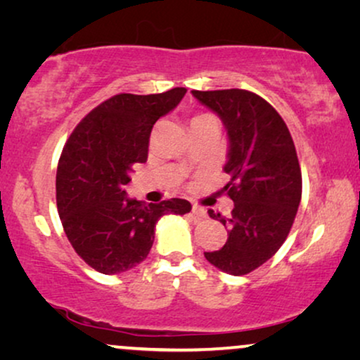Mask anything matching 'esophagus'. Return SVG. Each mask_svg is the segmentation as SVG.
Segmentation results:
<instances>
[{
	"mask_svg": "<svg viewBox=\"0 0 360 360\" xmlns=\"http://www.w3.org/2000/svg\"><path fill=\"white\" fill-rule=\"evenodd\" d=\"M191 213H193L195 216H198V218H206V210L201 208V206H198V205H193Z\"/></svg>",
	"mask_w": 360,
	"mask_h": 360,
	"instance_id": "1",
	"label": "esophagus"
}]
</instances>
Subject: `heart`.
I'll return each mask as SVG.
<instances>
[{"label":"heart","mask_w":360,"mask_h":360,"mask_svg":"<svg viewBox=\"0 0 360 360\" xmlns=\"http://www.w3.org/2000/svg\"><path fill=\"white\" fill-rule=\"evenodd\" d=\"M206 116H210V115H200V116H195L193 120H198V117H206Z\"/></svg>","instance_id":"obj_1"}]
</instances>
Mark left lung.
I'll list each match as a JSON object with an SVG mask.
<instances>
[{"label": "left lung", "mask_w": 360, "mask_h": 360, "mask_svg": "<svg viewBox=\"0 0 360 360\" xmlns=\"http://www.w3.org/2000/svg\"><path fill=\"white\" fill-rule=\"evenodd\" d=\"M191 93L221 117L229 139L224 172L231 180L224 191L234 208L228 218L208 211L228 228V240L205 257L226 274L245 275L267 262L292 229L302 200L297 150L282 116L255 93Z\"/></svg>", "instance_id": "8db88e82"}]
</instances>
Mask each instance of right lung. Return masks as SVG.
<instances>
[{
	"label": "right lung",
	"mask_w": 360,
	"mask_h": 360,
	"mask_svg": "<svg viewBox=\"0 0 360 360\" xmlns=\"http://www.w3.org/2000/svg\"><path fill=\"white\" fill-rule=\"evenodd\" d=\"M185 88L157 95L111 96L91 110L68 137L57 167V210L75 252L105 275L134 269L154 244L164 214H185L181 198L144 203L129 198L126 185L144 164L155 121L185 96Z\"/></svg>",
	"instance_id": "1"
}]
</instances>
